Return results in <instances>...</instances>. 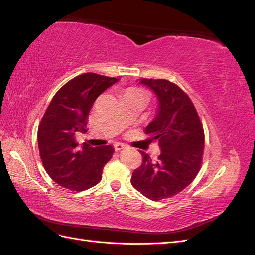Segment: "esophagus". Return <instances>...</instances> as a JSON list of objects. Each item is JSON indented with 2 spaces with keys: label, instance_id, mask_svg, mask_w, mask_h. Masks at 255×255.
<instances>
[{
  "label": "esophagus",
  "instance_id": "esophagus-1",
  "mask_svg": "<svg viewBox=\"0 0 255 255\" xmlns=\"http://www.w3.org/2000/svg\"><path fill=\"white\" fill-rule=\"evenodd\" d=\"M125 148H126V145L122 144V143H115V144H114V149H115L116 151H120V150L125 149Z\"/></svg>",
  "mask_w": 255,
  "mask_h": 255
}]
</instances>
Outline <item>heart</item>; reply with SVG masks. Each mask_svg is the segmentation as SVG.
Returning <instances> with one entry per match:
<instances>
[{
	"label": "heart",
	"instance_id": "b5f03b06",
	"mask_svg": "<svg viewBox=\"0 0 255 255\" xmlns=\"http://www.w3.org/2000/svg\"><path fill=\"white\" fill-rule=\"evenodd\" d=\"M125 94H140V95H142V91L139 89V88H136V87H130V88H128L126 91H125Z\"/></svg>",
	"mask_w": 255,
	"mask_h": 255
}]
</instances>
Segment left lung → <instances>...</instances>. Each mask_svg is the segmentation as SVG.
Wrapping results in <instances>:
<instances>
[{
    "instance_id": "left-lung-1",
    "label": "left lung",
    "mask_w": 255,
    "mask_h": 255,
    "mask_svg": "<svg viewBox=\"0 0 255 255\" xmlns=\"http://www.w3.org/2000/svg\"><path fill=\"white\" fill-rule=\"evenodd\" d=\"M158 99L156 117L145 128L151 141L157 140L160 154L153 160L139 151L142 164L130 183L153 201L179 194L195 180L202 165L204 130L194 103L186 92L167 80L141 79Z\"/></svg>"
}]
</instances>
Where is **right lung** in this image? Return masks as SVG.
<instances>
[{"label": "right lung", "mask_w": 255, "mask_h": 255, "mask_svg": "<svg viewBox=\"0 0 255 255\" xmlns=\"http://www.w3.org/2000/svg\"><path fill=\"white\" fill-rule=\"evenodd\" d=\"M118 82L97 73H84L66 83L53 97L38 127V148L51 179L72 191L86 190L102 180L103 168L114 153L112 145L82 146L75 134L86 133L96 99Z\"/></svg>", "instance_id": "add662e5"}]
</instances>
